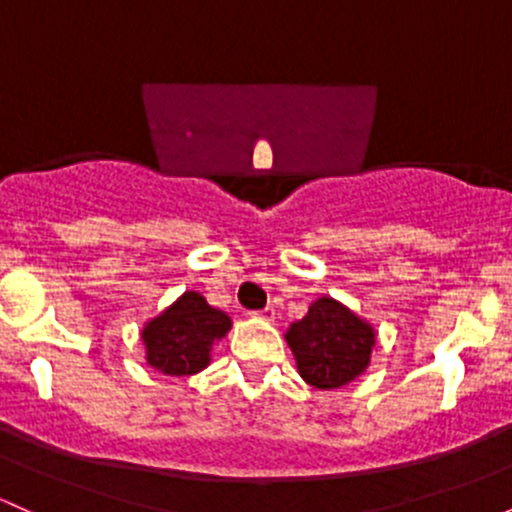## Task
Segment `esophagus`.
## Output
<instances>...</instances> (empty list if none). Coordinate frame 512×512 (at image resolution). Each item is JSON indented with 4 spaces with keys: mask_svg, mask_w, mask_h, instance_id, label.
Listing matches in <instances>:
<instances>
[{
    "mask_svg": "<svg viewBox=\"0 0 512 512\" xmlns=\"http://www.w3.org/2000/svg\"><path fill=\"white\" fill-rule=\"evenodd\" d=\"M252 316H255V318H262V320H269V323H272V320L277 318V311H274L272 306H267V308H262V311H255V313H252Z\"/></svg>",
    "mask_w": 512,
    "mask_h": 512,
    "instance_id": "esophagus-1",
    "label": "esophagus"
}]
</instances>
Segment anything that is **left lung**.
Masks as SVG:
<instances>
[{
  "mask_svg": "<svg viewBox=\"0 0 512 512\" xmlns=\"http://www.w3.org/2000/svg\"><path fill=\"white\" fill-rule=\"evenodd\" d=\"M301 379L320 391L342 389L367 372L376 345L369 320L333 296H320L284 333Z\"/></svg>",
  "mask_w": 512,
  "mask_h": 512,
  "instance_id": "left-lung-1",
  "label": "left lung"
}]
</instances>
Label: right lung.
I'll return each instance as SVG.
<instances>
[{
  "label": "right lung",
  "instance_id": "1",
  "mask_svg": "<svg viewBox=\"0 0 512 512\" xmlns=\"http://www.w3.org/2000/svg\"><path fill=\"white\" fill-rule=\"evenodd\" d=\"M230 325L228 313L213 308L199 291H184L143 323L145 362L165 376L199 374L211 364L213 345L226 338Z\"/></svg>",
  "mask_w": 512,
  "mask_h": 512
}]
</instances>
